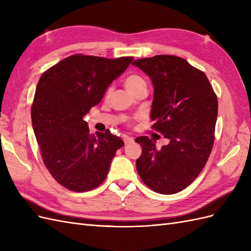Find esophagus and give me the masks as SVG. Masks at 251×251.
I'll return each mask as SVG.
<instances>
[{
	"instance_id": "esophagus-1",
	"label": "esophagus",
	"mask_w": 251,
	"mask_h": 251,
	"mask_svg": "<svg viewBox=\"0 0 251 251\" xmlns=\"http://www.w3.org/2000/svg\"><path fill=\"white\" fill-rule=\"evenodd\" d=\"M134 141V138L133 137H128V136H125L124 137V142H125V144H128V143H131V142H133Z\"/></svg>"
}]
</instances>
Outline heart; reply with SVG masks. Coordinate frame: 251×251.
I'll list each match as a JSON object with an SVG mask.
<instances>
[{
  "instance_id": "obj_1",
  "label": "heart",
  "mask_w": 251,
  "mask_h": 251,
  "mask_svg": "<svg viewBox=\"0 0 251 251\" xmlns=\"http://www.w3.org/2000/svg\"><path fill=\"white\" fill-rule=\"evenodd\" d=\"M125 85H126V88L127 89L128 92L132 93L133 91H135L136 89L141 88V87H146V82H144L143 78L141 76H139V75L132 74V75H128V76L126 78Z\"/></svg>"
}]
</instances>
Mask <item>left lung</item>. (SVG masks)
Returning a JSON list of instances; mask_svg holds the SVG:
<instances>
[{"label": "left lung", "instance_id": "obj_1", "mask_svg": "<svg viewBox=\"0 0 251 251\" xmlns=\"http://www.w3.org/2000/svg\"><path fill=\"white\" fill-rule=\"evenodd\" d=\"M135 67L151 78L154 88L151 119L153 128L169 139L140 136L142 154L136 161L141 180L154 192L173 195L187 187L206 164L215 139L218 100L206 75L174 55L140 58Z\"/></svg>", "mask_w": 251, "mask_h": 251}]
</instances>
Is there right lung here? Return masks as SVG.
<instances>
[{"label": "right lung", "mask_w": 251, "mask_h": 251, "mask_svg": "<svg viewBox=\"0 0 251 251\" xmlns=\"http://www.w3.org/2000/svg\"><path fill=\"white\" fill-rule=\"evenodd\" d=\"M133 59L72 55L50 68L37 83L31 108L35 138L52 177L70 191L100 185L116 151L125 146L109 130L90 134L83 116Z\"/></svg>", "instance_id": "obj_1"}]
</instances>
